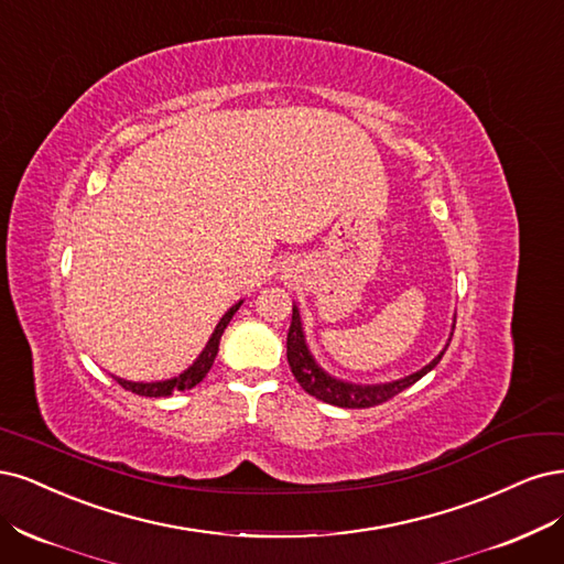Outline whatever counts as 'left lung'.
Returning <instances> with one entry per match:
<instances>
[{"mask_svg":"<svg viewBox=\"0 0 564 564\" xmlns=\"http://www.w3.org/2000/svg\"><path fill=\"white\" fill-rule=\"evenodd\" d=\"M288 366L293 370L295 379L300 381V387L308 393L318 398L323 403H330L337 408H349V410H362V408H375L387 403L389 398L398 395L412 387L414 381H420L426 372H431L435 366H438L443 354L438 358H433L426 368L420 372H414L405 379L391 381V384H375V387H358V384H347V381L333 379L330 375H325L316 360L308 354L304 335H302V323H300V312L293 306V321H290V330H288ZM449 347V344H447Z\"/></svg>","mask_w":564,"mask_h":564,"instance_id":"1","label":"left lung"}]
</instances>
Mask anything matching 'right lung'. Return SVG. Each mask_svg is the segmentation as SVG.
<instances>
[{
	"label": "right lung",
	"mask_w": 564,
	"mask_h": 564,
	"mask_svg": "<svg viewBox=\"0 0 564 564\" xmlns=\"http://www.w3.org/2000/svg\"><path fill=\"white\" fill-rule=\"evenodd\" d=\"M239 306H241V302L234 304V306L229 308V312L223 316V321L217 323V328H215L213 337L208 339V344H206V349L202 351V356H198L194 366H192L189 370H185L180 377L166 379V381H152V384H142V381H126V379H117V381H119V384H121L126 391H133V393H138V395H150V398L171 395L173 391H187V389L196 387L198 381H202V379L208 375V370H210V366H213V360H215V356H217V347H220V337H223L225 328L229 325L231 316L236 314V308H239Z\"/></svg>",
	"instance_id": "right-lung-1"
}]
</instances>
